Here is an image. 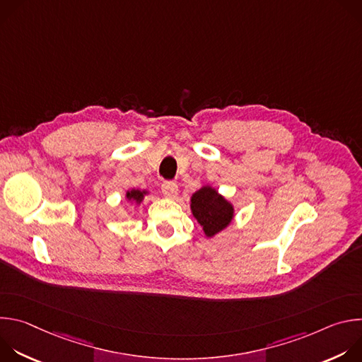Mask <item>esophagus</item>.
Here are the masks:
<instances>
[{
    "label": "esophagus",
    "instance_id": "obj_1",
    "mask_svg": "<svg viewBox=\"0 0 362 362\" xmlns=\"http://www.w3.org/2000/svg\"><path fill=\"white\" fill-rule=\"evenodd\" d=\"M177 185L173 182H165L162 185V193L169 199H175L177 196Z\"/></svg>",
    "mask_w": 362,
    "mask_h": 362
}]
</instances>
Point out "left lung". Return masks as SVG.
<instances>
[{"label":"left lung","mask_w":362,"mask_h":362,"mask_svg":"<svg viewBox=\"0 0 362 362\" xmlns=\"http://www.w3.org/2000/svg\"><path fill=\"white\" fill-rule=\"evenodd\" d=\"M190 211L208 239L225 230L235 218L233 203L211 185L202 186L192 194Z\"/></svg>","instance_id":"obj_1"}]
</instances>
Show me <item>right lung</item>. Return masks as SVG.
I'll use <instances>...</instances> for the list:
<instances>
[{"label": "right lung", "mask_w": 362, "mask_h": 362, "mask_svg": "<svg viewBox=\"0 0 362 362\" xmlns=\"http://www.w3.org/2000/svg\"><path fill=\"white\" fill-rule=\"evenodd\" d=\"M150 192L148 190H139V189H130L126 192V200L130 203H136L137 206L141 204L144 196H147Z\"/></svg>", "instance_id": "right-lung-1"}]
</instances>
